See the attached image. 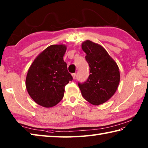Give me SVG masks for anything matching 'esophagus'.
Instances as JSON below:
<instances>
[{"label":"esophagus","mask_w":148,"mask_h":148,"mask_svg":"<svg viewBox=\"0 0 148 148\" xmlns=\"http://www.w3.org/2000/svg\"><path fill=\"white\" fill-rule=\"evenodd\" d=\"M72 77H73V79H76V73H72Z\"/></svg>","instance_id":"obj_1"}]
</instances>
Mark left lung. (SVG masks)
<instances>
[{
	"label": "left lung",
	"instance_id": "obj_1",
	"mask_svg": "<svg viewBox=\"0 0 148 148\" xmlns=\"http://www.w3.org/2000/svg\"><path fill=\"white\" fill-rule=\"evenodd\" d=\"M82 48L87 54L90 75L87 81L78 83V86L83 98L98 106L109 100L116 91L120 79L119 66L101 45L87 40Z\"/></svg>",
	"mask_w": 148,
	"mask_h": 148
}]
</instances>
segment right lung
<instances>
[{"label":"right lung","mask_w":148,"mask_h":148,"mask_svg":"<svg viewBox=\"0 0 148 148\" xmlns=\"http://www.w3.org/2000/svg\"><path fill=\"white\" fill-rule=\"evenodd\" d=\"M66 50L64 45H50L39 53L28 69L26 89L39 106L48 108L57 105L63 98L65 85L73 79L63 60Z\"/></svg>","instance_id":"add662e5"}]
</instances>
